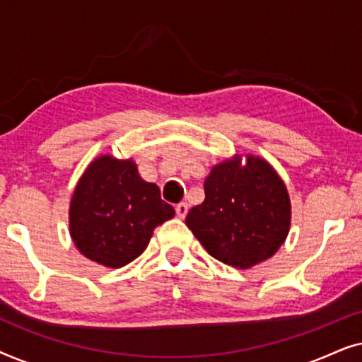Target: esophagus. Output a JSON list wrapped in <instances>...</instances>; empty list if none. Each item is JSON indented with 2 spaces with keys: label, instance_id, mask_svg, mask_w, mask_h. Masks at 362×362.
I'll return each mask as SVG.
<instances>
[{
  "label": "esophagus",
  "instance_id": "obj_1",
  "mask_svg": "<svg viewBox=\"0 0 362 362\" xmlns=\"http://www.w3.org/2000/svg\"><path fill=\"white\" fill-rule=\"evenodd\" d=\"M187 209H189V206H187L186 202H180V204L176 206V216L180 217V219H185L187 214Z\"/></svg>",
  "mask_w": 362,
  "mask_h": 362
}]
</instances>
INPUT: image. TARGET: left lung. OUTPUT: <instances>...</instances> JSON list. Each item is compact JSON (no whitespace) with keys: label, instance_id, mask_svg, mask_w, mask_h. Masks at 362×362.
<instances>
[{"label":"left lung","instance_id":"1","mask_svg":"<svg viewBox=\"0 0 362 362\" xmlns=\"http://www.w3.org/2000/svg\"><path fill=\"white\" fill-rule=\"evenodd\" d=\"M204 202L187 212L186 224L222 264L250 269L270 259L290 230L291 206L285 182L265 160L240 156L219 163L204 181Z\"/></svg>","mask_w":362,"mask_h":362}]
</instances>
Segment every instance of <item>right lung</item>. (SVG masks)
Segmentation results:
<instances>
[{
  "label": "right lung",
  "instance_id": "obj_1",
  "mask_svg": "<svg viewBox=\"0 0 362 362\" xmlns=\"http://www.w3.org/2000/svg\"><path fill=\"white\" fill-rule=\"evenodd\" d=\"M173 216L160 187L143 181L135 163L102 155L77 182L69 227L82 255L120 269L143 254L155 227Z\"/></svg>",
  "mask_w": 362,
  "mask_h": 362
}]
</instances>
